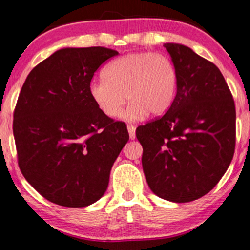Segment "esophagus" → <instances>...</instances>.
Instances as JSON below:
<instances>
[{
    "label": "esophagus",
    "mask_w": 250,
    "mask_h": 250,
    "mask_svg": "<svg viewBox=\"0 0 250 250\" xmlns=\"http://www.w3.org/2000/svg\"><path fill=\"white\" fill-rule=\"evenodd\" d=\"M127 129L129 133V139L134 140L135 139V126L134 125H127Z\"/></svg>",
    "instance_id": "1"
}]
</instances>
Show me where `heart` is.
<instances>
[{
	"label": "heart",
	"instance_id": "obj_1",
	"mask_svg": "<svg viewBox=\"0 0 250 250\" xmlns=\"http://www.w3.org/2000/svg\"><path fill=\"white\" fill-rule=\"evenodd\" d=\"M177 70L168 57L155 52H133L109 64L104 78L92 81L88 93L102 114L110 118L123 114L127 121H141L168 111L177 92ZM128 98H126L125 97Z\"/></svg>",
	"mask_w": 250,
	"mask_h": 250
}]
</instances>
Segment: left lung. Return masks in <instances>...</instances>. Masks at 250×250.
Segmentation results:
<instances>
[{
    "label": "left lung",
    "instance_id": "8db88e82",
    "mask_svg": "<svg viewBox=\"0 0 250 250\" xmlns=\"http://www.w3.org/2000/svg\"><path fill=\"white\" fill-rule=\"evenodd\" d=\"M177 70L168 111L136 128L146 180L173 203L199 199L214 189L235 148V105L220 69L190 47L164 44Z\"/></svg>",
    "mask_w": 250,
    "mask_h": 250
}]
</instances>
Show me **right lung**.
I'll return each instance as SVG.
<instances>
[{"instance_id":"add662e5","label":"right lung","mask_w":250,"mask_h":250,"mask_svg":"<svg viewBox=\"0 0 250 250\" xmlns=\"http://www.w3.org/2000/svg\"><path fill=\"white\" fill-rule=\"evenodd\" d=\"M117 51L66 47L33 68L13 112L18 165L51 203L86 207L104 196L128 141L124 122L102 114L88 93L98 68Z\"/></svg>"}]
</instances>
